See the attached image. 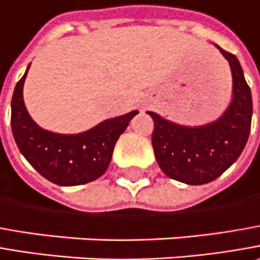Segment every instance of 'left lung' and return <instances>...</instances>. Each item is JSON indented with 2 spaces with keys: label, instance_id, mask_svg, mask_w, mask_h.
<instances>
[{
  "label": "left lung",
  "instance_id": "left-lung-1",
  "mask_svg": "<svg viewBox=\"0 0 260 260\" xmlns=\"http://www.w3.org/2000/svg\"><path fill=\"white\" fill-rule=\"evenodd\" d=\"M232 69L233 101L223 116L213 123L188 128L159 115L154 119L152 148L162 173L190 185L207 184L223 174L246 145L252 123V93L235 54L220 49Z\"/></svg>",
  "mask_w": 260,
  "mask_h": 260
}]
</instances>
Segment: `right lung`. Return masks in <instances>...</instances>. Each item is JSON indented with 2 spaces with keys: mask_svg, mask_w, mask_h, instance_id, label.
Listing matches in <instances>:
<instances>
[{
  "mask_svg": "<svg viewBox=\"0 0 260 260\" xmlns=\"http://www.w3.org/2000/svg\"><path fill=\"white\" fill-rule=\"evenodd\" d=\"M27 72L15 85L11 101V129L21 154L44 178L57 185H80L99 178L109 167L116 141L138 111L103 121L79 135L41 129L23 101Z\"/></svg>",
  "mask_w": 260,
  "mask_h": 260,
  "instance_id": "add662e5",
  "label": "right lung"
}]
</instances>
